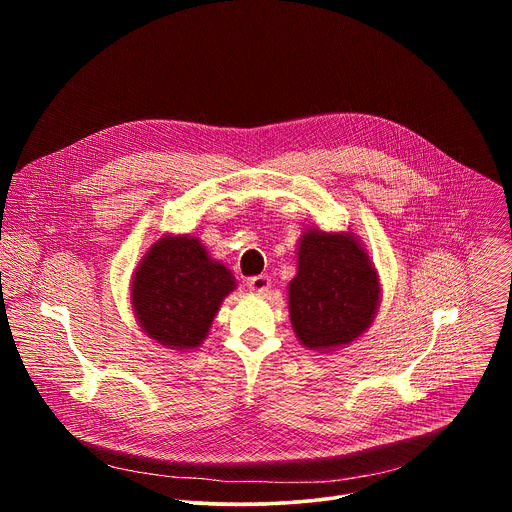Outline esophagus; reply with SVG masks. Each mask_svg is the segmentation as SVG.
<instances>
[{
    "instance_id": "obj_1",
    "label": "esophagus",
    "mask_w": 512,
    "mask_h": 512,
    "mask_svg": "<svg viewBox=\"0 0 512 512\" xmlns=\"http://www.w3.org/2000/svg\"><path fill=\"white\" fill-rule=\"evenodd\" d=\"M247 285H249V289L257 291V294H265V291L271 287V279H269V275L261 273V275L249 277V279H247Z\"/></svg>"
}]
</instances>
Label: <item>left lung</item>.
I'll return each mask as SVG.
<instances>
[{"instance_id": "8db88e82", "label": "left lung", "mask_w": 512, "mask_h": 512, "mask_svg": "<svg viewBox=\"0 0 512 512\" xmlns=\"http://www.w3.org/2000/svg\"><path fill=\"white\" fill-rule=\"evenodd\" d=\"M377 271L350 235L310 231L289 283V316L308 348H334L369 328L379 306Z\"/></svg>"}]
</instances>
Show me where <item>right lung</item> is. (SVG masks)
I'll return each mask as SVG.
<instances>
[{"instance_id": "obj_1", "label": "right lung", "mask_w": 512, "mask_h": 512, "mask_svg": "<svg viewBox=\"0 0 512 512\" xmlns=\"http://www.w3.org/2000/svg\"><path fill=\"white\" fill-rule=\"evenodd\" d=\"M233 287L229 269L210 261L198 239L164 237L137 267L131 298L145 334L182 350L202 344Z\"/></svg>"}]
</instances>
